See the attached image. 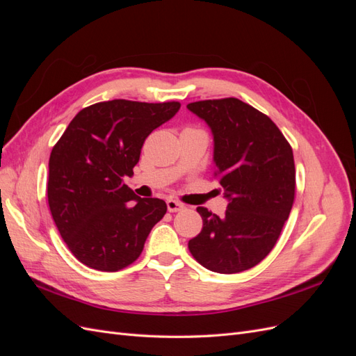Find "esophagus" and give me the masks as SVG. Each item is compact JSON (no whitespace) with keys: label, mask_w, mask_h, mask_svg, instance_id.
I'll return each mask as SVG.
<instances>
[{"label":"esophagus","mask_w":356,"mask_h":356,"mask_svg":"<svg viewBox=\"0 0 356 356\" xmlns=\"http://www.w3.org/2000/svg\"><path fill=\"white\" fill-rule=\"evenodd\" d=\"M166 204H168V211H169V212H178V211H181V209H184V204H182V203L178 202V200H174V199H169V200L166 202Z\"/></svg>","instance_id":"1"}]
</instances>
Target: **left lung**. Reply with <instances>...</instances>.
<instances>
[{
    "label": "left lung",
    "mask_w": 356,
    "mask_h": 356,
    "mask_svg": "<svg viewBox=\"0 0 356 356\" xmlns=\"http://www.w3.org/2000/svg\"><path fill=\"white\" fill-rule=\"evenodd\" d=\"M187 108L211 127L213 177L229 199L222 217L197 208L203 227L188 250L208 270H248L273 250L293 208V148L270 118L238 98L197 101Z\"/></svg>",
    "instance_id": "8db88e82"
}]
</instances>
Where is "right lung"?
<instances>
[{
  "label": "right lung",
  "mask_w": 356,
  "mask_h": 356,
  "mask_svg": "<svg viewBox=\"0 0 356 356\" xmlns=\"http://www.w3.org/2000/svg\"><path fill=\"white\" fill-rule=\"evenodd\" d=\"M177 101L113 99L75 115L49 159L47 199L72 255L101 272H118L141 255L168 211L165 200L138 197L132 177L147 136L179 110Z\"/></svg>",
  "instance_id": "obj_1"
}]
</instances>
